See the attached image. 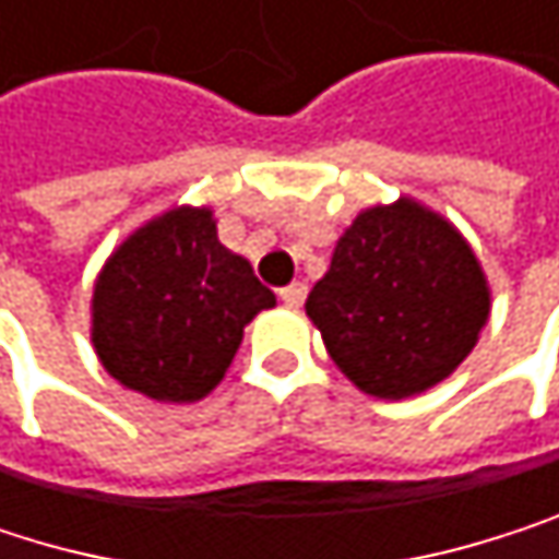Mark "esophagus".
Returning <instances> with one entry per match:
<instances>
[{
    "label": "esophagus",
    "instance_id": "1",
    "mask_svg": "<svg viewBox=\"0 0 559 559\" xmlns=\"http://www.w3.org/2000/svg\"><path fill=\"white\" fill-rule=\"evenodd\" d=\"M277 298H282L288 308H301V305H305V298H308V288H305L301 282H295V285H288V288L277 292Z\"/></svg>",
    "mask_w": 559,
    "mask_h": 559
}]
</instances>
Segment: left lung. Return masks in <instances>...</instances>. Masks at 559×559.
I'll list each match as a JSON object with an SVG mask.
<instances>
[{
  "mask_svg": "<svg viewBox=\"0 0 559 559\" xmlns=\"http://www.w3.org/2000/svg\"><path fill=\"white\" fill-rule=\"evenodd\" d=\"M305 311L354 386L406 400L472 354L491 292L452 222L416 199H396L354 218Z\"/></svg>",
  "mask_w": 559,
  "mask_h": 559,
  "instance_id": "obj_1",
  "label": "left lung"
}]
</instances>
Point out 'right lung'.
Instances as JSON below:
<instances>
[{
	"instance_id": "obj_1",
	"label": "right lung",
	"mask_w": 559,
	"mask_h": 559,
	"mask_svg": "<svg viewBox=\"0 0 559 559\" xmlns=\"http://www.w3.org/2000/svg\"><path fill=\"white\" fill-rule=\"evenodd\" d=\"M274 308L251 264L215 235L212 209H169L107 258L91 301V341L104 370L156 403L212 393L245 334Z\"/></svg>"
}]
</instances>
